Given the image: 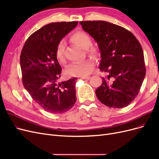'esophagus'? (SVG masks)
Masks as SVG:
<instances>
[{
  "instance_id": "esophagus-1",
  "label": "esophagus",
  "mask_w": 159,
  "mask_h": 159,
  "mask_svg": "<svg viewBox=\"0 0 159 159\" xmlns=\"http://www.w3.org/2000/svg\"><path fill=\"white\" fill-rule=\"evenodd\" d=\"M81 79L88 80L90 79V77H89V76H87V77H81Z\"/></svg>"
}]
</instances>
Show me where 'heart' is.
<instances>
[{"label": "heart", "mask_w": 159, "mask_h": 159, "mask_svg": "<svg viewBox=\"0 0 159 159\" xmlns=\"http://www.w3.org/2000/svg\"><path fill=\"white\" fill-rule=\"evenodd\" d=\"M70 40L75 44L80 46L81 48L86 49V54L93 59H97L99 56L100 52L98 47L90 46L92 44L91 38L87 33L78 30L71 36ZM65 44L63 40L60 41L56 46V56L60 64L66 63V57L64 54ZM94 68L92 60H86L80 63H75L70 65L66 70V74L72 77H85L91 73Z\"/></svg>", "instance_id": "heart-1"}]
</instances>
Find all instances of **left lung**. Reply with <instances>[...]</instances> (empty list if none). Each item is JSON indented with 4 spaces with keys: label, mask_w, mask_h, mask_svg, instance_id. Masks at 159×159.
Returning <instances> with one entry per match:
<instances>
[{
    "label": "left lung",
    "mask_w": 159,
    "mask_h": 159,
    "mask_svg": "<svg viewBox=\"0 0 159 159\" xmlns=\"http://www.w3.org/2000/svg\"><path fill=\"white\" fill-rule=\"evenodd\" d=\"M80 24L98 42L102 57L99 70L107 74L95 90L98 99L109 107H127L139 94L146 74L140 43L131 32L112 23Z\"/></svg>",
    "instance_id": "1"
}]
</instances>
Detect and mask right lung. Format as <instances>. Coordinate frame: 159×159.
<instances>
[{
    "label": "right lung",
    "mask_w": 159,
    "mask_h": 159,
    "mask_svg": "<svg viewBox=\"0 0 159 159\" xmlns=\"http://www.w3.org/2000/svg\"><path fill=\"white\" fill-rule=\"evenodd\" d=\"M78 22H52L28 37L22 49L20 63L24 87L46 111L61 114L76 102L77 78L58 83L61 68L56 56V46Z\"/></svg>",
    "instance_id": "obj_1"
}]
</instances>
